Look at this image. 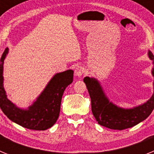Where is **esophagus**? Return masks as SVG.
<instances>
[{"mask_svg": "<svg viewBox=\"0 0 154 154\" xmlns=\"http://www.w3.org/2000/svg\"><path fill=\"white\" fill-rule=\"evenodd\" d=\"M85 72V68H84L83 66H81V65L77 66V67L75 68V74L76 76H78V77L82 76Z\"/></svg>", "mask_w": 154, "mask_h": 154, "instance_id": "1", "label": "esophagus"}]
</instances>
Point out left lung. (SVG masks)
<instances>
[{"instance_id": "obj_1", "label": "left lung", "mask_w": 154, "mask_h": 154, "mask_svg": "<svg viewBox=\"0 0 154 154\" xmlns=\"http://www.w3.org/2000/svg\"><path fill=\"white\" fill-rule=\"evenodd\" d=\"M148 55L153 60L154 65V56L152 52L149 51ZM152 74L154 77V67ZM83 81L91 98L92 114L98 123L105 127L117 130L133 127L146 119L153 110L154 92L146 103L133 109H125L117 107L109 101L97 80L85 77Z\"/></svg>"}]
</instances>
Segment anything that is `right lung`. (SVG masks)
<instances>
[{"mask_svg": "<svg viewBox=\"0 0 154 154\" xmlns=\"http://www.w3.org/2000/svg\"><path fill=\"white\" fill-rule=\"evenodd\" d=\"M8 48L3 53L0 64V107L8 119L29 130H45L57 121L60 112L62 95L72 82L73 71L58 73L48 84L36 101L28 109H21L8 100L3 86V64Z\"/></svg>", "mask_w": 154, "mask_h": 154, "instance_id": "right-lung-1", "label": "right lung"}]
</instances>
